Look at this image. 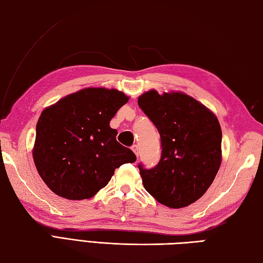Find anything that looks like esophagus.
Here are the masks:
<instances>
[{
	"instance_id": "esophagus-1",
	"label": "esophagus",
	"mask_w": 263,
	"mask_h": 263,
	"mask_svg": "<svg viewBox=\"0 0 263 263\" xmlns=\"http://www.w3.org/2000/svg\"><path fill=\"white\" fill-rule=\"evenodd\" d=\"M132 150H133V153H135L136 156L138 157V156H139V148H138L137 144H133V146H132Z\"/></svg>"
}]
</instances>
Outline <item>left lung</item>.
Instances as JSON below:
<instances>
[{
  "instance_id": "left-lung-1",
  "label": "left lung",
  "mask_w": 263,
  "mask_h": 263,
  "mask_svg": "<svg viewBox=\"0 0 263 263\" xmlns=\"http://www.w3.org/2000/svg\"><path fill=\"white\" fill-rule=\"evenodd\" d=\"M138 104L157 127L161 157L154 168L139 165L147 192L168 208L195 202L221 164V128L212 111L181 91L143 92Z\"/></svg>"
}]
</instances>
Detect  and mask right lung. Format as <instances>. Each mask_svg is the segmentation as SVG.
<instances>
[{
  "label": "right lung",
  "instance_id": "right-lung-1",
  "mask_svg": "<svg viewBox=\"0 0 263 263\" xmlns=\"http://www.w3.org/2000/svg\"><path fill=\"white\" fill-rule=\"evenodd\" d=\"M127 100L116 89L89 87L42 111L32 157L39 176L55 194L69 200L91 198L107 185L117 167L137 160L109 126Z\"/></svg>",
  "mask_w": 263,
  "mask_h": 263
}]
</instances>
